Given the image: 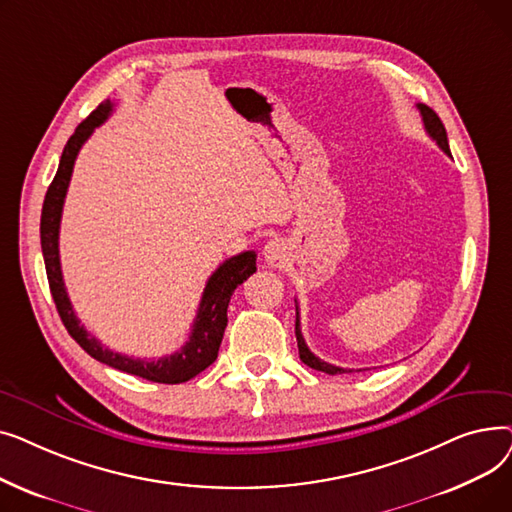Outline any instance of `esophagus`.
Masks as SVG:
<instances>
[{
	"mask_svg": "<svg viewBox=\"0 0 512 512\" xmlns=\"http://www.w3.org/2000/svg\"><path fill=\"white\" fill-rule=\"evenodd\" d=\"M286 255H288V247H286V242L280 240V238H272L263 247V257H265L267 265H280V263H284Z\"/></svg>",
	"mask_w": 512,
	"mask_h": 512,
	"instance_id": "esophagus-1",
	"label": "esophagus"
}]
</instances>
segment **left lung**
<instances>
[{
    "instance_id": "obj_1",
    "label": "left lung",
    "mask_w": 512,
    "mask_h": 512,
    "mask_svg": "<svg viewBox=\"0 0 512 512\" xmlns=\"http://www.w3.org/2000/svg\"><path fill=\"white\" fill-rule=\"evenodd\" d=\"M417 107H419L421 118H423V126H425V132H427L429 137H432V139L438 143V147H440V149H442V151H444L448 157H452V155H450V147H448L446 128H444L442 120L438 118V114L432 110V107H427V105H423V103H417ZM294 334H297V344H299V355H301V361H303L305 365H309L311 369L324 371V373H330V375H338V373H351V371H353V369H342V367H336V365H332V363L321 361L319 357H315V355L309 351V346L305 344V338H303V334H301L299 307H297V324H294ZM359 371H361V369H359Z\"/></svg>"
}]
</instances>
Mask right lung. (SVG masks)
I'll return each instance as SVG.
<instances>
[{"label": "right lung", "instance_id": "right-lung-1", "mask_svg": "<svg viewBox=\"0 0 512 512\" xmlns=\"http://www.w3.org/2000/svg\"><path fill=\"white\" fill-rule=\"evenodd\" d=\"M114 112V101L105 99L97 105V110L89 114L87 120L78 124L72 137L68 139L64 153L60 157V166L56 176H53L47 195L43 201L41 211V249L45 259V272L49 280V290L53 303L58 307V313L64 321L68 334L80 344L85 353H89L99 363L110 365L114 369H120L130 375H139L143 380L157 382V384H182L195 378L197 373L207 369L215 359H218L220 344L224 338V330L228 326V303L232 292L238 284L245 282L251 274L257 272V255L255 251H245L240 255H234L226 259L218 270L211 274V278L205 284L203 297L197 309V317L193 324V332L188 336L186 344L180 351L159 357V359H134L105 348L95 336H91L85 326L80 324L76 317L72 303L68 299V292L62 278V265H60V220H62V209L64 199L68 193L70 176L74 170V161L85 145V141L91 137L93 130L103 124L110 114Z\"/></svg>", "mask_w": 512, "mask_h": 512}]
</instances>
